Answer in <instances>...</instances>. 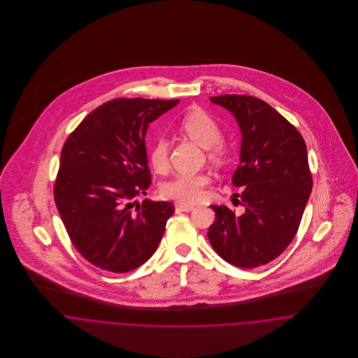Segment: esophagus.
Instances as JSON below:
<instances>
[{
    "mask_svg": "<svg viewBox=\"0 0 358 358\" xmlns=\"http://www.w3.org/2000/svg\"><path fill=\"white\" fill-rule=\"evenodd\" d=\"M196 206L194 205H189V204H179L178 205V209H180V210H183V212H190V210H193Z\"/></svg>",
    "mask_w": 358,
    "mask_h": 358,
    "instance_id": "1",
    "label": "esophagus"
}]
</instances>
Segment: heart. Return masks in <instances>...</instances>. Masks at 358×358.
I'll return each mask as SVG.
<instances>
[{"label": "heart", "instance_id": "obj_1", "mask_svg": "<svg viewBox=\"0 0 358 358\" xmlns=\"http://www.w3.org/2000/svg\"><path fill=\"white\" fill-rule=\"evenodd\" d=\"M179 129L190 139L206 148L210 162L223 165L227 161L230 149L226 142L222 141V129L217 121L203 108H193L186 113L179 121ZM168 142L164 138H155L149 149V159L155 171L164 172L168 168ZM209 182L210 178L204 172L178 173L162 185L161 192L166 199L182 204H194L204 197L205 187Z\"/></svg>", "mask_w": 358, "mask_h": 358}]
</instances>
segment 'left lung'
Returning a JSON list of instances; mask_svg holds the SVG:
<instances>
[{
  "mask_svg": "<svg viewBox=\"0 0 358 358\" xmlns=\"http://www.w3.org/2000/svg\"><path fill=\"white\" fill-rule=\"evenodd\" d=\"M209 99L234 114L243 134L241 162L231 182L243 187L236 201L245 210L238 215L212 205L216 217L208 238L226 262L252 268L281 255L296 236L313 189L306 143L287 118L257 98Z\"/></svg>",
  "mask_w": 358,
  "mask_h": 358,
  "instance_id": "8db88e82",
  "label": "left lung"
}]
</instances>
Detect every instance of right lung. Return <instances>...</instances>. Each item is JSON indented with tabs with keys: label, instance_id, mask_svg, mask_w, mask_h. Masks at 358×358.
Masks as SVG:
<instances>
[{
	"label": "right lung",
	"instance_id": "add662e5",
	"mask_svg": "<svg viewBox=\"0 0 358 358\" xmlns=\"http://www.w3.org/2000/svg\"><path fill=\"white\" fill-rule=\"evenodd\" d=\"M179 101L118 98L91 111L63 145L55 203L80 255L94 266L131 271L149 260L175 208L135 197L152 183L145 136Z\"/></svg>",
	"mask_w": 358,
	"mask_h": 358
}]
</instances>
